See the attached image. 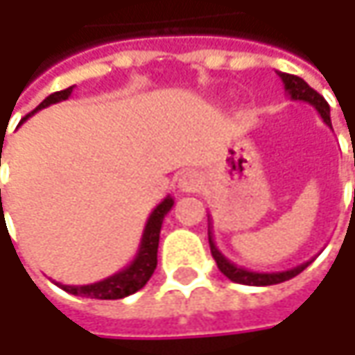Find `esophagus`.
<instances>
[{
  "label": "esophagus",
  "mask_w": 355,
  "mask_h": 355,
  "mask_svg": "<svg viewBox=\"0 0 355 355\" xmlns=\"http://www.w3.org/2000/svg\"><path fill=\"white\" fill-rule=\"evenodd\" d=\"M201 184H203V178L199 171H184L178 180V187L184 193H196L201 189Z\"/></svg>",
  "instance_id": "obj_1"
}]
</instances>
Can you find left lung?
I'll list each match as a JSON object with an SVG mask.
<instances>
[{"mask_svg": "<svg viewBox=\"0 0 355 355\" xmlns=\"http://www.w3.org/2000/svg\"><path fill=\"white\" fill-rule=\"evenodd\" d=\"M279 76L282 78V85H284V90L286 94L293 98V101H302V103L312 104L318 114L322 116V120L332 128V120H330V106L324 101V96H320L316 90L312 87H308L306 80H302L300 76L288 75V73H279ZM355 164V162H354ZM213 223L211 217H209V247H211V254L215 259V263L219 266V270L225 275L227 279L233 280V282H239V284H249V286H268V284H279V282H284V280H291L296 275H300L304 268H306L312 261L308 263H302V265L294 266V268H288V270H279V272H257V270H247L243 266H237L235 263H231L227 259L223 252L217 249L215 241H213Z\"/></svg>", "mask_w": 355, "mask_h": 355, "instance_id": "1", "label": "left lung"}]
</instances>
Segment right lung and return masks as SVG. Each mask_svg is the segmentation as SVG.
Instances as JSON below:
<instances>
[{"instance_id": "right-lung-1", "label": "right lung", "mask_w": 355, "mask_h": 355, "mask_svg": "<svg viewBox=\"0 0 355 355\" xmlns=\"http://www.w3.org/2000/svg\"><path fill=\"white\" fill-rule=\"evenodd\" d=\"M73 89L75 87H69V89L49 94L47 98L39 104L31 114H35L37 110L47 108L51 104L67 101L71 96ZM31 114H27L21 122H25ZM171 207H173V198L168 196V198L157 205L154 211L150 213V217L146 221V227H144L142 241H140V247H138V252H136L134 261L128 266H124L122 270H118L116 275H112V277H108V279L104 280H98V282H92V284H83V286H73V284H59V286H61L62 291H67V293L75 294V296H87V298H98V300H116V298H124V296L138 293L144 284L150 280V277L154 275V270H156L159 231H162L164 217L170 213Z\"/></svg>"}]
</instances>
